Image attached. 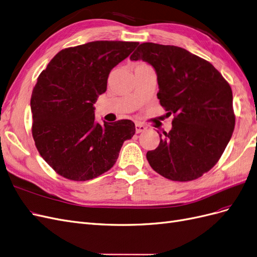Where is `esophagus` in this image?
<instances>
[{
    "instance_id": "obj_1",
    "label": "esophagus",
    "mask_w": 257,
    "mask_h": 257,
    "mask_svg": "<svg viewBox=\"0 0 257 257\" xmlns=\"http://www.w3.org/2000/svg\"><path fill=\"white\" fill-rule=\"evenodd\" d=\"M135 128H136V133H137V134L142 133V132H145V131L147 130V127L144 125L143 123H141V122H136Z\"/></svg>"
}]
</instances>
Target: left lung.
I'll return each instance as SVG.
<instances>
[{"instance_id":"obj_1","label":"left lung","mask_w":257,"mask_h":257,"mask_svg":"<svg viewBox=\"0 0 257 257\" xmlns=\"http://www.w3.org/2000/svg\"><path fill=\"white\" fill-rule=\"evenodd\" d=\"M130 59L153 66L158 98L175 115L173 128L147 152L150 166L173 181L201 177L220 160L234 132L230 85L211 63L177 46L144 43Z\"/></svg>"}]
</instances>
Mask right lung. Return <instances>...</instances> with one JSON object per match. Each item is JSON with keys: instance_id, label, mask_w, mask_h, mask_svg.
<instances>
[{"instance_id": "1", "label": "right lung", "mask_w": 257, "mask_h": 257, "mask_svg": "<svg viewBox=\"0 0 257 257\" xmlns=\"http://www.w3.org/2000/svg\"><path fill=\"white\" fill-rule=\"evenodd\" d=\"M139 43L96 41L58 52L38 76L31 96L32 135L57 174L85 181L109 170L123 143L135 134L131 120L95 122L94 105L111 69Z\"/></svg>"}]
</instances>
